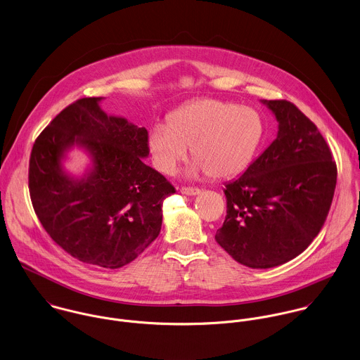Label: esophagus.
<instances>
[{"instance_id":"obj_1","label":"esophagus","mask_w":360,"mask_h":360,"mask_svg":"<svg viewBox=\"0 0 360 360\" xmlns=\"http://www.w3.org/2000/svg\"><path fill=\"white\" fill-rule=\"evenodd\" d=\"M181 193L186 195V196H196V195L200 193V189L199 188H186V186H184V188H181Z\"/></svg>"}]
</instances>
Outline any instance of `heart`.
<instances>
[{
	"instance_id": "obj_1",
	"label": "heart",
	"mask_w": 360,
	"mask_h": 360,
	"mask_svg": "<svg viewBox=\"0 0 360 360\" xmlns=\"http://www.w3.org/2000/svg\"><path fill=\"white\" fill-rule=\"evenodd\" d=\"M263 135V118L255 108L202 98L172 111L167 125H153L147 144L155 168L162 174L172 175L192 147L196 161L189 176L210 174L224 179L249 167Z\"/></svg>"
}]
</instances>
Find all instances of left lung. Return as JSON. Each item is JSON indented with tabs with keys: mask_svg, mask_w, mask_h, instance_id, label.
Listing matches in <instances>:
<instances>
[{
	"mask_svg": "<svg viewBox=\"0 0 360 360\" xmlns=\"http://www.w3.org/2000/svg\"><path fill=\"white\" fill-rule=\"evenodd\" d=\"M278 132L225 185L226 216L217 243L238 263L271 269L300 255L320 232L337 185V165L317 127L287 100H262Z\"/></svg>",
	"mask_w": 360,
	"mask_h": 360,
	"instance_id": "left-lung-1",
	"label": "left lung"
}]
</instances>
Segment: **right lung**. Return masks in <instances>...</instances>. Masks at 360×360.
Wrapping results in <instances>:
<instances>
[{
  "instance_id": "right-lung-1",
  "label": "right lung",
  "mask_w": 360,
  "mask_h": 360,
  "mask_svg": "<svg viewBox=\"0 0 360 360\" xmlns=\"http://www.w3.org/2000/svg\"><path fill=\"white\" fill-rule=\"evenodd\" d=\"M101 100L75 101L39 135L29 161V192L58 246L83 263L120 269L158 236L162 202L175 188L144 164L146 128L105 114ZM73 146L83 148L92 161L82 177L63 168Z\"/></svg>"
}]
</instances>
